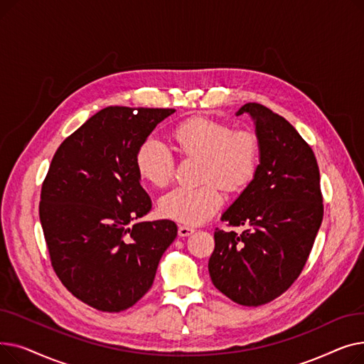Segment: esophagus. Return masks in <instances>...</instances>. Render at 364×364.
<instances>
[{"label": "esophagus", "mask_w": 364, "mask_h": 364, "mask_svg": "<svg viewBox=\"0 0 364 364\" xmlns=\"http://www.w3.org/2000/svg\"><path fill=\"white\" fill-rule=\"evenodd\" d=\"M195 233V228L193 227H188V225H180L178 227V236L180 237H187L190 235Z\"/></svg>", "instance_id": "1"}]
</instances>
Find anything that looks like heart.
Returning a JSON list of instances; mask_svg holds the SVG:
<instances>
[{
  "mask_svg": "<svg viewBox=\"0 0 364 364\" xmlns=\"http://www.w3.org/2000/svg\"><path fill=\"white\" fill-rule=\"evenodd\" d=\"M172 136L184 156L200 159L199 181L203 183L192 188H172L161 198L159 211L165 218L198 225L221 208L224 196L220 183L228 192H237L254 178L259 143L251 131H233L228 124L205 117L178 124ZM136 169L141 180L162 187L172 178L174 158L164 143L147 139L137 149Z\"/></svg>",
  "mask_w": 364,
  "mask_h": 364,
  "instance_id": "b5f03b06",
  "label": "heart"
}]
</instances>
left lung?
Masks as SVG:
<instances>
[{
    "label": "left lung",
    "instance_id": "1",
    "mask_svg": "<svg viewBox=\"0 0 364 364\" xmlns=\"http://www.w3.org/2000/svg\"><path fill=\"white\" fill-rule=\"evenodd\" d=\"M259 143L255 176L221 215L242 235L215 230L208 270L232 301L257 307L273 301L301 274L323 220L320 172L298 131L258 103H246Z\"/></svg>",
    "mask_w": 364,
    "mask_h": 364
}]
</instances>
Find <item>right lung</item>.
<instances>
[{
	"label": "right lung",
	"mask_w": 364,
	"mask_h": 364,
	"mask_svg": "<svg viewBox=\"0 0 364 364\" xmlns=\"http://www.w3.org/2000/svg\"><path fill=\"white\" fill-rule=\"evenodd\" d=\"M174 112L109 106L53 156L40 202L51 264L66 289L95 310L132 307L177 237L174 221H137L151 200L136 169L137 149Z\"/></svg>",
	"instance_id": "obj_1"
}]
</instances>
